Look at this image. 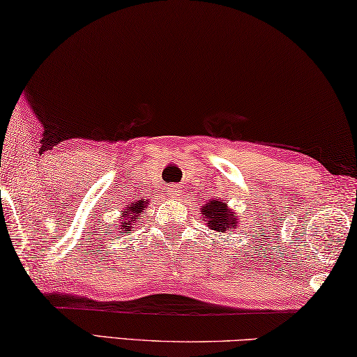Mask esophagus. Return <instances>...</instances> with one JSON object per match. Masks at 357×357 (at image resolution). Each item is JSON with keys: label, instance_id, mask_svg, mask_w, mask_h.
I'll use <instances>...</instances> for the list:
<instances>
[{"label": "esophagus", "instance_id": "esophagus-1", "mask_svg": "<svg viewBox=\"0 0 357 357\" xmlns=\"http://www.w3.org/2000/svg\"><path fill=\"white\" fill-rule=\"evenodd\" d=\"M167 194L169 199H174V197H178L181 194V188H178V185H169L167 189Z\"/></svg>", "mask_w": 357, "mask_h": 357}]
</instances>
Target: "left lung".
I'll list each match as a JSON object with an SVG mask.
<instances>
[{
    "instance_id": "1",
    "label": "left lung",
    "mask_w": 357,
    "mask_h": 357,
    "mask_svg": "<svg viewBox=\"0 0 357 357\" xmlns=\"http://www.w3.org/2000/svg\"><path fill=\"white\" fill-rule=\"evenodd\" d=\"M200 211L202 219L211 230L227 234L231 229H238V214L229 209L224 200H209Z\"/></svg>"
}]
</instances>
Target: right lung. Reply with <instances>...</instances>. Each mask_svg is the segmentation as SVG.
Instances as JSON below:
<instances>
[{
    "mask_svg": "<svg viewBox=\"0 0 357 357\" xmlns=\"http://www.w3.org/2000/svg\"><path fill=\"white\" fill-rule=\"evenodd\" d=\"M148 202L144 200H139V202H133L130 203V205H127V209L123 211V216L121 218L122 219V225H121V234H130V229H132L133 224H137V220L141 218V214H143V209H144V205Z\"/></svg>",
    "mask_w": 357,
    "mask_h": 357,
    "instance_id": "obj_1",
    "label": "right lung"
}]
</instances>
